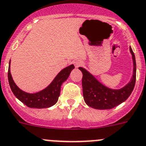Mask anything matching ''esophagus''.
I'll list each match as a JSON object with an SVG mask.
<instances>
[{"label":"esophagus","instance_id":"obj_1","mask_svg":"<svg viewBox=\"0 0 146 146\" xmlns=\"http://www.w3.org/2000/svg\"><path fill=\"white\" fill-rule=\"evenodd\" d=\"M82 61H80V60H78V61H76L74 62V66H75L76 68H78L79 66H82Z\"/></svg>","mask_w":146,"mask_h":146}]
</instances>
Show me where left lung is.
<instances>
[{"label": "left lung", "mask_w": 146, "mask_h": 146, "mask_svg": "<svg viewBox=\"0 0 146 146\" xmlns=\"http://www.w3.org/2000/svg\"><path fill=\"white\" fill-rule=\"evenodd\" d=\"M129 51L133 61V72L130 81L120 89H111L103 85L91 73L82 67H79L82 73V92L85 102L96 109H111L127 99L134 89L136 80V61L131 47Z\"/></svg>", "instance_id": "8db88e82"}]
</instances>
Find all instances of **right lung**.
Here are the masks:
<instances>
[{
    "instance_id": "obj_1",
    "label": "right lung",
    "mask_w": 146,
    "mask_h": 146,
    "mask_svg": "<svg viewBox=\"0 0 146 146\" xmlns=\"http://www.w3.org/2000/svg\"><path fill=\"white\" fill-rule=\"evenodd\" d=\"M10 64L11 60L9 62V71H8V79L12 92L14 96L27 106L29 108H36V109L49 108L56 104L60 96L61 85L67 80L72 69H74V66L73 64L66 66L56 76L50 85L46 87L45 89L37 93H29L21 90L16 85L11 74Z\"/></svg>"
}]
</instances>
